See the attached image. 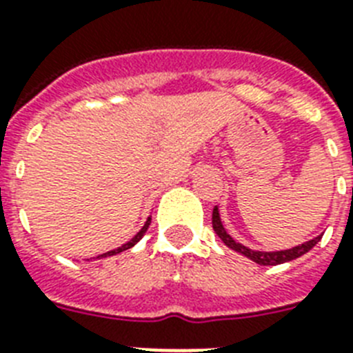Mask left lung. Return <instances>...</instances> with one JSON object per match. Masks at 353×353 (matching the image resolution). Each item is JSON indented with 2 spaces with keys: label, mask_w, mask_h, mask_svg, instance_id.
<instances>
[{
  "label": "left lung",
  "mask_w": 353,
  "mask_h": 353,
  "mask_svg": "<svg viewBox=\"0 0 353 353\" xmlns=\"http://www.w3.org/2000/svg\"><path fill=\"white\" fill-rule=\"evenodd\" d=\"M212 229H214V232H216V234L222 238V241L225 243L227 247H231L232 250H236V252H240V254L247 256V258H250V260L256 261V263H260V265H279V263H285V261L296 260V258L303 256L305 252H308V250L316 245L317 241L321 240V236H316L314 240H308L307 243H301V245L294 247V249L278 250V252H260V250L247 249L245 245H241V243L234 241L231 236L227 234V231L223 229L222 222H220V214H218L216 208L212 209Z\"/></svg>",
  "instance_id": "left-lung-1"
}]
</instances>
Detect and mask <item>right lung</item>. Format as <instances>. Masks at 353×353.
<instances>
[{
  "mask_svg": "<svg viewBox=\"0 0 353 353\" xmlns=\"http://www.w3.org/2000/svg\"><path fill=\"white\" fill-rule=\"evenodd\" d=\"M150 222H151V220H150V218H148V222H145V223H144V227H142L141 231L137 232V234H135V236H133V238H131V240H130V241H128V243H124V245H122V247H117V249H113V250H110V252H106V254H101V256H97V258H106V256H113V254H119V252H122V250H128V249H130V247H133V245H135L137 241L141 240L142 236H144V232H145V231H148V227H150Z\"/></svg>",
  "mask_w": 353,
  "mask_h": 353,
  "instance_id": "add662e5",
  "label": "right lung"
}]
</instances>
